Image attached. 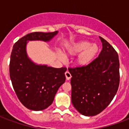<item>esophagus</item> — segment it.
<instances>
[{"instance_id": "esophagus-1", "label": "esophagus", "mask_w": 129, "mask_h": 129, "mask_svg": "<svg viewBox=\"0 0 129 129\" xmlns=\"http://www.w3.org/2000/svg\"><path fill=\"white\" fill-rule=\"evenodd\" d=\"M65 76H66V78L67 80H70V78H72V76H71L70 73L68 71H67L65 73Z\"/></svg>"}]
</instances>
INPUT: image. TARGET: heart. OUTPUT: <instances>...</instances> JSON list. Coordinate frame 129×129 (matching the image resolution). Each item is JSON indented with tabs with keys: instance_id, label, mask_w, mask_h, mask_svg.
<instances>
[{
	"instance_id": "b5f03b06",
	"label": "heart",
	"mask_w": 129,
	"mask_h": 129,
	"mask_svg": "<svg viewBox=\"0 0 129 129\" xmlns=\"http://www.w3.org/2000/svg\"><path fill=\"white\" fill-rule=\"evenodd\" d=\"M70 55L78 54L76 58V63L80 67H86L91 64L96 58L99 52V47L96 43H91L87 41H79L71 43L66 50ZM59 57L63 60L65 57L59 53Z\"/></svg>"
}]
</instances>
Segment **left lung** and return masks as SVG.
<instances>
[{
    "label": "left lung",
    "mask_w": 129,
    "mask_h": 129,
    "mask_svg": "<svg viewBox=\"0 0 129 129\" xmlns=\"http://www.w3.org/2000/svg\"><path fill=\"white\" fill-rule=\"evenodd\" d=\"M102 49L86 67L69 68L72 75V102L81 114L97 115L108 106L118 90L119 59L108 42L100 37Z\"/></svg>",
    "instance_id": "1"
}]
</instances>
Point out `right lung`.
<instances>
[{
  "mask_svg": "<svg viewBox=\"0 0 129 129\" xmlns=\"http://www.w3.org/2000/svg\"><path fill=\"white\" fill-rule=\"evenodd\" d=\"M57 33L58 31L29 33L16 42L13 47L10 78L18 98L29 110H43L52 104L59 88L66 81L67 68H55L33 61L27 55V43L49 42Z\"/></svg>",
  "mask_w": 129,
  "mask_h": 129,
  "instance_id": "1",
  "label": "right lung"
}]
</instances>
